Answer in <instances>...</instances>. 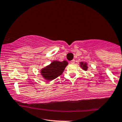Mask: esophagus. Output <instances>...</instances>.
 I'll return each mask as SVG.
<instances>
[{
	"label": "esophagus",
	"mask_w": 122,
	"mask_h": 122,
	"mask_svg": "<svg viewBox=\"0 0 122 122\" xmlns=\"http://www.w3.org/2000/svg\"><path fill=\"white\" fill-rule=\"evenodd\" d=\"M70 63L72 64H74V63H75V60H72V61H70Z\"/></svg>",
	"instance_id": "34e87169"
}]
</instances>
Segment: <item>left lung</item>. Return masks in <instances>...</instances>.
I'll list each match as a JSON object with an SVG mask.
<instances>
[{"instance_id": "8db88e82", "label": "left lung", "mask_w": 122, "mask_h": 122, "mask_svg": "<svg viewBox=\"0 0 122 122\" xmlns=\"http://www.w3.org/2000/svg\"><path fill=\"white\" fill-rule=\"evenodd\" d=\"M79 64H80V66L82 68V69H83L84 71H87L88 66H87V64L86 62H81Z\"/></svg>"}]
</instances>
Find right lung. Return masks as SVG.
Returning a JSON list of instances; mask_svg holds the SVG:
<instances>
[{
	"label": "right lung",
	"instance_id": "obj_1",
	"mask_svg": "<svg viewBox=\"0 0 122 122\" xmlns=\"http://www.w3.org/2000/svg\"><path fill=\"white\" fill-rule=\"evenodd\" d=\"M68 62L64 60L63 61H54L49 65L41 69V75L44 79L48 81H53L62 75Z\"/></svg>",
	"mask_w": 122,
	"mask_h": 122
}]
</instances>
